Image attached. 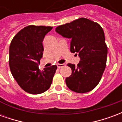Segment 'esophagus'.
<instances>
[{"label":"esophagus","instance_id":"obj_1","mask_svg":"<svg viewBox=\"0 0 122 122\" xmlns=\"http://www.w3.org/2000/svg\"><path fill=\"white\" fill-rule=\"evenodd\" d=\"M57 67H58V68H59V69H60V68H62V67H63V66H65V63L57 64Z\"/></svg>","mask_w":122,"mask_h":122}]
</instances>
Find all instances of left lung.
Instances as JSON below:
<instances>
[{
    "instance_id": "left-lung-1",
    "label": "left lung",
    "mask_w": 122,
    "mask_h": 122,
    "mask_svg": "<svg viewBox=\"0 0 122 122\" xmlns=\"http://www.w3.org/2000/svg\"><path fill=\"white\" fill-rule=\"evenodd\" d=\"M56 31L71 39L70 50L78 53L80 58L77 66L67 65L72 70L71 75L65 80L67 87L79 93L93 90L101 79L107 63L108 50L102 28L97 23L81 17L57 27Z\"/></svg>"
}]
</instances>
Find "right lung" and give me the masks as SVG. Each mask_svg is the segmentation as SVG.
Here are the masks:
<instances>
[{
	"mask_svg": "<svg viewBox=\"0 0 122 122\" xmlns=\"http://www.w3.org/2000/svg\"><path fill=\"white\" fill-rule=\"evenodd\" d=\"M52 27L29 25L13 38L9 50V65L12 76L25 92L40 94L50 88L57 66L40 71L42 57V42Z\"/></svg>",
	"mask_w": 122,
	"mask_h": 122,
	"instance_id": "1",
	"label": "right lung"
}]
</instances>
